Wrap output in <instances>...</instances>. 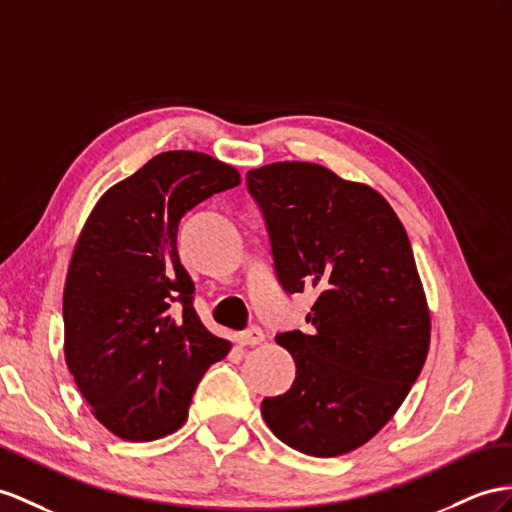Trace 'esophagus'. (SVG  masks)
I'll return each mask as SVG.
<instances>
[{
  "label": "esophagus",
  "instance_id": "esophagus-1",
  "mask_svg": "<svg viewBox=\"0 0 512 512\" xmlns=\"http://www.w3.org/2000/svg\"><path fill=\"white\" fill-rule=\"evenodd\" d=\"M264 342V331L259 329V326H248V329L240 335V344L242 346H257Z\"/></svg>",
  "mask_w": 512,
  "mask_h": 512
}]
</instances>
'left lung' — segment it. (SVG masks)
Returning a JSON list of instances; mask_svg holds the SVG:
<instances>
[{"mask_svg": "<svg viewBox=\"0 0 512 512\" xmlns=\"http://www.w3.org/2000/svg\"><path fill=\"white\" fill-rule=\"evenodd\" d=\"M287 294H316L311 331L279 333L296 378L261 415L290 448L339 456L370 441L411 391L430 313L400 218L370 186L309 162L248 170Z\"/></svg>", "mask_w": 512, "mask_h": 512, "instance_id": "obj_1", "label": "left lung"}]
</instances>
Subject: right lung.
<instances>
[{
  "label": "right lung",
  "instance_id": "obj_1",
  "mask_svg": "<svg viewBox=\"0 0 512 512\" xmlns=\"http://www.w3.org/2000/svg\"><path fill=\"white\" fill-rule=\"evenodd\" d=\"M240 183L196 151L155 155L90 212L64 283V359L93 415L116 437L153 441L188 419L192 393L231 344L192 307L179 220Z\"/></svg>",
  "mask_w": 512,
  "mask_h": 512
}]
</instances>
